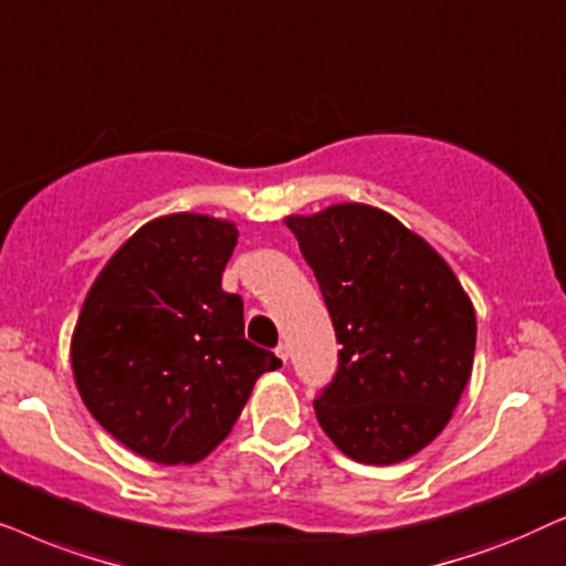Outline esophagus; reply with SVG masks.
Here are the masks:
<instances>
[{
  "mask_svg": "<svg viewBox=\"0 0 566 566\" xmlns=\"http://www.w3.org/2000/svg\"><path fill=\"white\" fill-rule=\"evenodd\" d=\"M276 357L282 359L284 365H287V361H290V346H287V344H279V346H276Z\"/></svg>",
  "mask_w": 566,
  "mask_h": 566,
  "instance_id": "esophagus-1",
  "label": "esophagus"
}]
</instances>
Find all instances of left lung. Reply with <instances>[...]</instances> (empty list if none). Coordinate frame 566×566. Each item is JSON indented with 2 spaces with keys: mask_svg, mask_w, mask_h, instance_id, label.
<instances>
[{
  "mask_svg": "<svg viewBox=\"0 0 566 566\" xmlns=\"http://www.w3.org/2000/svg\"><path fill=\"white\" fill-rule=\"evenodd\" d=\"M334 321L338 367L315 398L352 461L390 465L446 429L471 378L476 313L453 269L396 217L334 205L287 217Z\"/></svg>",
  "mask_w": 566,
  "mask_h": 566,
  "instance_id": "left-lung-1",
  "label": "left lung"
}]
</instances>
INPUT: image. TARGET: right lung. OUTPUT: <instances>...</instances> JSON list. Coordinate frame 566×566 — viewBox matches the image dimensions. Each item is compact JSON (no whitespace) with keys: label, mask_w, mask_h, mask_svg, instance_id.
Here are the masks:
<instances>
[{"label":"right lung","mask_w":566,"mask_h":566,"mask_svg":"<svg viewBox=\"0 0 566 566\" xmlns=\"http://www.w3.org/2000/svg\"><path fill=\"white\" fill-rule=\"evenodd\" d=\"M232 222L178 212L111 255L72 336L74 382L120 446L163 465L196 463L230 434L274 352L243 334V300L222 290Z\"/></svg>","instance_id":"obj_1"}]
</instances>
